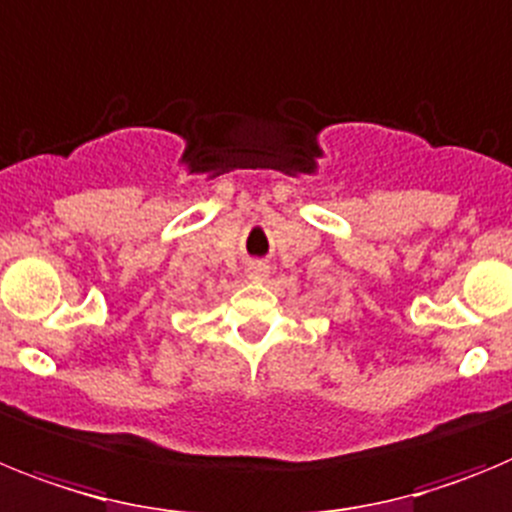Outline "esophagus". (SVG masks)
I'll return each mask as SVG.
<instances>
[{"mask_svg": "<svg viewBox=\"0 0 512 512\" xmlns=\"http://www.w3.org/2000/svg\"><path fill=\"white\" fill-rule=\"evenodd\" d=\"M268 265H265V262H260V260H252V262H247V268H244V275H247V278H250V281H265V278H268Z\"/></svg>", "mask_w": 512, "mask_h": 512, "instance_id": "1", "label": "esophagus"}]
</instances>
